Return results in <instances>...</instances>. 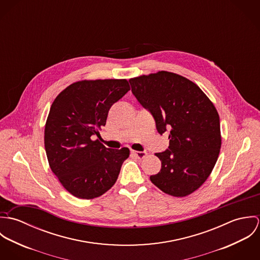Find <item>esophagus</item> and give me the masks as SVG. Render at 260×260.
Returning a JSON list of instances; mask_svg holds the SVG:
<instances>
[{
    "instance_id": "obj_1",
    "label": "esophagus",
    "mask_w": 260,
    "mask_h": 260,
    "mask_svg": "<svg viewBox=\"0 0 260 260\" xmlns=\"http://www.w3.org/2000/svg\"><path fill=\"white\" fill-rule=\"evenodd\" d=\"M132 154L137 156L139 159H142V158L147 156V152L146 151H132Z\"/></svg>"
}]
</instances>
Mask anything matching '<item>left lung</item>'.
<instances>
[{"mask_svg": "<svg viewBox=\"0 0 260 260\" xmlns=\"http://www.w3.org/2000/svg\"><path fill=\"white\" fill-rule=\"evenodd\" d=\"M132 93L148 109L159 134L169 131V147L155 155L161 170L150 176L161 191L185 197L211 174L221 147L219 115L205 93L180 75L159 71L129 80Z\"/></svg>", "mask_w": 260, "mask_h": 260, "instance_id": "8db88e82", "label": "left lung"}]
</instances>
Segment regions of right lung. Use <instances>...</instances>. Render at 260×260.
I'll return each mask as SVG.
<instances>
[{
    "instance_id": "right-lung-1",
    "label": "right lung",
    "mask_w": 260,
    "mask_h": 260,
    "mask_svg": "<svg viewBox=\"0 0 260 260\" xmlns=\"http://www.w3.org/2000/svg\"><path fill=\"white\" fill-rule=\"evenodd\" d=\"M130 90L126 79L83 80L54 100L45 125V150L53 173L75 197L93 199L115 184L127 147L106 148L98 139L112 105Z\"/></svg>"
}]
</instances>
